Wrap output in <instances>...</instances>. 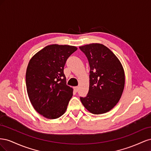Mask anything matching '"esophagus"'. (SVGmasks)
Segmentation results:
<instances>
[{"mask_svg":"<svg viewBox=\"0 0 151 151\" xmlns=\"http://www.w3.org/2000/svg\"><path fill=\"white\" fill-rule=\"evenodd\" d=\"M74 91H76V92H77V91H78V90H79V88L77 86H76V87H74Z\"/></svg>","mask_w":151,"mask_h":151,"instance_id":"obj_1","label":"esophagus"}]
</instances>
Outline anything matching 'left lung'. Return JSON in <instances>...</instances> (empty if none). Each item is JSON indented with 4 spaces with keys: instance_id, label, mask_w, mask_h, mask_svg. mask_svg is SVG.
<instances>
[{
    "instance_id": "8db88e82",
    "label": "left lung",
    "mask_w": 151,
    "mask_h": 151,
    "mask_svg": "<svg viewBox=\"0 0 151 151\" xmlns=\"http://www.w3.org/2000/svg\"><path fill=\"white\" fill-rule=\"evenodd\" d=\"M90 67L89 92L80 99L95 115L105 113L115 106L125 86V74L120 60L110 50L99 43L79 47Z\"/></svg>"
}]
</instances>
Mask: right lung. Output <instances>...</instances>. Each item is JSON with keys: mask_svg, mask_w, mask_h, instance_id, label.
<instances>
[{"mask_svg": "<svg viewBox=\"0 0 151 151\" xmlns=\"http://www.w3.org/2000/svg\"><path fill=\"white\" fill-rule=\"evenodd\" d=\"M77 50L70 45H48L29 62L26 73L28 97L35 110L48 119L63 115L72 96L73 89L66 84L63 68Z\"/></svg>", "mask_w": 151, "mask_h": 151, "instance_id": "obj_1", "label": "right lung"}]
</instances>
